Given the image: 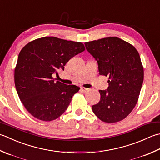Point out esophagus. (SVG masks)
Instances as JSON below:
<instances>
[{"instance_id":"34e87169","label":"esophagus","mask_w":160,"mask_h":160,"mask_svg":"<svg viewBox=\"0 0 160 160\" xmlns=\"http://www.w3.org/2000/svg\"><path fill=\"white\" fill-rule=\"evenodd\" d=\"M80 89H81V91H82V92H88V91L89 90V89L85 88V87H81Z\"/></svg>"}]
</instances>
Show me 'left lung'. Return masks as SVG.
Returning <instances> with one entry per match:
<instances>
[{
  "mask_svg": "<svg viewBox=\"0 0 160 160\" xmlns=\"http://www.w3.org/2000/svg\"><path fill=\"white\" fill-rule=\"evenodd\" d=\"M98 64L99 73L109 77L107 90H99L101 100L92 106L100 120L112 123L124 119L138 101L143 81V68L138 51L116 37L85 42Z\"/></svg>",
  "mask_w": 160,
  "mask_h": 160,
  "instance_id": "obj_1",
  "label": "left lung"
}]
</instances>
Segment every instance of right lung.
<instances>
[{"mask_svg":"<svg viewBox=\"0 0 160 160\" xmlns=\"http://www.w3.org/2000/svg\"><path fill=\"white\" fill-rule=\"evenodd\" d=\"M84 50L82 43L55 37L37 39L22 48L14 69V83L21 102L31 115L51 121L67 110L80 87L55 82L52 75L58 76L70 59Z\"/></svg>","mask_w":160,"mask_h":160,"instance_id":"right-lung-1","label":"right lung"}]
</instances>
